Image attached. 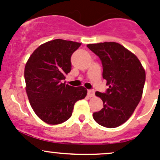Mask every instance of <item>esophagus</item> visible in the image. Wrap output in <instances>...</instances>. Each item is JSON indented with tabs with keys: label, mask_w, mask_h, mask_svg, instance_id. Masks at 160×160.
Listing matches in <instances>:
<instances>
[{
	"label": "esophagus",
	"mask_w": 160,
	"mask_h": 160,
	"mask_svg": "<svg viewBox=\"0 0 160 160\" xmlns=\"http://www.w3.org/2000/svg\"><path fill=\"white\" fill-rule=\"evenodd\" d=\"M88 95L90 97V98L93 97V95H94V90H88Z\"/></svg>",
	"instance_id": "esophagus-1"
}]
</instances>
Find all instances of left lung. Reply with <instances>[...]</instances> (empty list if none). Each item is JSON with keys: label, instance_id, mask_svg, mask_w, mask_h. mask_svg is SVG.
Masks as SVG:
<instances>
[{"label": "left lung", "instance_id": "8db88e82", "mask_svg": "<svg viewBox=\"0 0 160 160\" xmlns=\"http://www.w3.org/2000/svg\"><path fill=\"white\" fill-rule=\"evenodd\" d=\"M88 47L101 59L103 78L109 86L105 93H95L104 106L93 113V119L106 128H116L129 118L139 103L146 72L136 56L119 43L100 42Z\"/></svg>", "mask_w": 160, "mask_h": 160}]
</instances>
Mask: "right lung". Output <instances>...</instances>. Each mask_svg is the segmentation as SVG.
Listing matches in <instances>:
<instances>
[{"mask_svg":"<svg viewBox=\"0 0 160 160\" xmlns=\"http://www.w3.org/2000/svg\"><path fill=\"white\" fill-rule=\"evenodd\" d=\"M81 43L55 39L38 46L25 65L26 92L32 109L41 120L58 125L71 117L75 103L86 97L83 87L62 83L71 70V56Z\"/></svg>","mask_w":160,"mask_h":160,"instance_id":"1","label":"right lung"}]
</instances>
